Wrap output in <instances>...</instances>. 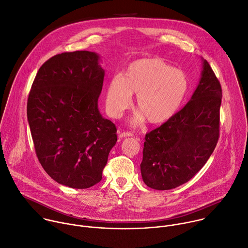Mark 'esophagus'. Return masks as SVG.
Here are the masks:
<instances>
[{
    "instance_id": "1",
    "label": "esophagus",
    "mask_w": 248,
    "mask_h": 248,
    "mask_svg": "<svg viewBox=\"0 0 248 248\" xmlns=\"http://www.w3.org/2000/svg\"><path fill=\"white\" fill-rule=\"evenodd\" d=\"M134 136L131 132H119V138H125V137H132Z\"/></svg>"
}]
</instances>
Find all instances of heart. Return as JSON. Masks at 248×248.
<instances>
[{
	"mask_svg": "<svg viewBox=\"0 0 248 248\" xmlns=\"http://www.w3.org/2000/svg\"><path fill=\"white\" fill-rule=\"evenodd\" d=\"M188 89L183 70L160 59H141L131 62L122 77L116 75L109 81L106 108L111 117L118 118L130 108L132 94H137L136 108L140 113L134 123L145 118L151 124H162L180 110Z\"/></svg>",
	"mask_w": 248,
	"mask_h": 248,
	"instance_id": "obj_1",
	"label": "heart"
}]
</instances>
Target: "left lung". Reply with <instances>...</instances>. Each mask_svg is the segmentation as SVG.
<instances>
[{
    "label": "left lung",
    "mask_w": 248,
    "mask_h": 248,
    "mask_svg": "<svg viewBox=\"0 0 248 248\" xmlns=\"http://www.w3.org/2000/svg\"><path fill=\"white\" fill-rule=\"evenodd\" d=\"M222 87L207 61L190 101L177 114L145 135L140 172L155 189L188 182L214 152L220 136Z\"/></svg>",
    "instance_id": "obj_1"
}]
</instances>
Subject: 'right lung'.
Masks as SVG:
<instances>
[{"label":"right lung","mask_w":248,"mask_h":248,"mask_svg":"<svg viewBox=\"0 0 248 248\" xmlns=\"http://www.w3.org/2000/svg\"><path fill=\"white\" fill-rule=\"evenodd\" d=\"M98 59L88 51L51 58L38 70L28 95L38 160L49 177L73 188H88L103 179L117 141L115 124L97 108L105 77Z\"/></svg>","instance_id":"add662e5"}]
</instances>
